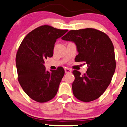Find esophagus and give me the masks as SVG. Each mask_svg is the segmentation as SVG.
<instances>
[{
    "instance_id": "esophagus-1",
    "label": "esophagus",
    "mask_w": 127,
    "mask_h": 127,
    "mask_svg": "<svg viewBox=\"0 0 127 127\" xmlns=\"http://www.w3.org/2000/svg\"><path fill=\"white\" fill-rule=\"evenodd\" d=\"M71 72V69H69V68H66L65 69V73H69Z\"/></svg>"
}]
</instances>
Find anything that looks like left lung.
<instances>
[{"label": "left lung", "mask_w": 127, "mask_h": 127, "mask_svg": "<svg viewBox=\"0 0 127 127\" xmlns=\"http://www.w3.org/2000/svg\"><path fill=\"white\" fill-rule=\"evenodd\" d=\"M62 40L74 42L78 55L75 61L86 63L88 69L81 75L74 70L72 90L75 97L88 102L97 99L110 84L116 69L112 41L106 34L94 28L69 31ZM85 64V63H84Z\"/></svg>", "instance_id": "8db88e82"}]
</instances>
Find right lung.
Returning <instances> with one entry per match:
<instances>
[{"label":"right lung","mask_w":127,"mask_h":127,"mask_svg":"<svg viewBox=\"0 0 127 127\" xmlns=\"http://www.w3.org/2000/svg\"><path fill=\"white\" fill-rule=\"evenodd\" d=\"M49 25H42L31 31L21 43L16 62L18 81L28 96L38 102L52 99L56 95L64 69L61 67L49 72L44 60L53 55L57 39L67 32Z\"/></svg>","instance_id":"obj_1"}]
</instances>
